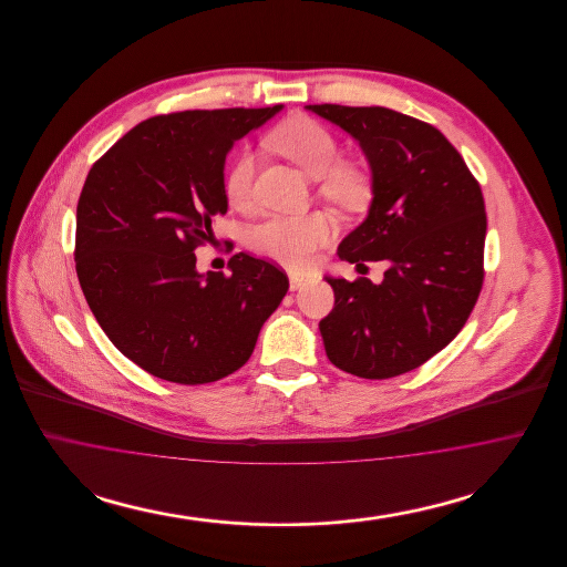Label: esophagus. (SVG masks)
<instances>
[{
	"instance_id": "34e87169",
	"label": "esophagus",
	"mask_w": 567,
	"mask_h": 567,
	"mask_svg": "<svg viewBox=\"0 0 567 567\" xmlns=\"http://www.w3.org/2000/svg\"><path fill=\"white\" fill-rule=\"evenodd\" d=\"M308 280H310L308 276H303V274H296V271H293V274L289 276V287H291V291H297V289H301L303 285H308Z\"/></svg>"
}]
</instances>
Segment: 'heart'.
Returning a JSON list of instances; mask_svg holds the SVG:
<instances>
[{"label":"heart","instance_id":"b5f03b06","mask_svg":"<svg viewBox=\"0 0 567 567\" xmlns=\"http://www.w3.org/2000/svg\"><path fill=\"white\" fill-rule=\"evenodd\" d=\"M271 144L310 178L321 181L319 193L342 208H359L370 199L372 183L363 167L342 162V146L329 127L312 116H291L280 123ZM255 155L240 151L227 165L223 189L231 208L246 210L252 202ZM329 220L323 215H274L257 223L248 234V246L287 268L312 266L317 250L329 238Z\"/></svg>","mask_w":567,"mask_h":567}]
</instances>
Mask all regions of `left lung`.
<instances>
[{"instance_id":"obj_1","label":"left lung","mask_w":567,"mask_h":567,"mask_svg":"<svg viewBox=\"0 0 567 567\" xmlns=\"http://www.w3.org/2000/svg\"><path fill=\"white\" fill-rule=\"evenodd\" d=\"M308 110L361 144L374 199L338 246L344 261H386L384 280L327 278L333 310L319 323L329 361L352 377H400L442 351L485 280V199L457 148L433 125L382 106Z\"/></svg>"}]
</instances>
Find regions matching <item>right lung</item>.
Segmentation results:
<instances>
[{
	"label": "right lung",
	"instance_id": "right-lung-1",
	"mask_svg": "<svg viewBox=\"0 0 567 567\" xmlns=\"http://www.w3.org/2000/svg\"><path fill=\"white\" fill-rule=\"evenodd\" d=\"M282 106L185 110L137 123L93 163L76 208V274L110 342L144 372L206 384L240 370L287 274L238 252L195 270L227 213L225 157ZM231 250V248H229Z\"/></svg>",
	"mask_w": 567,
	"mask_h": 567
}]
</instances>
